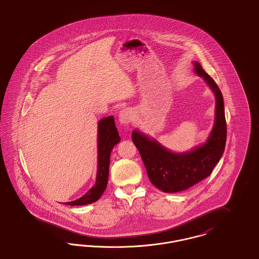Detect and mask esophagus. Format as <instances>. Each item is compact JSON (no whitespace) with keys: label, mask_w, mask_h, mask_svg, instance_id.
I'll list each match as a JSON object with an SVG mask.
<instances>
[{"label":"esophagus","mask_w":259,"mask_h":259,"mask_svg":"<svg viewBox=\"0 0 259 259\" xmlns=\"http://www.w3.org/2000/svg\"><path fill=\"white\" fill-rule=\"evenodd\" d=\"M118 119L119 122L123 125H128L131 123V121L133 120V113L129 109H124L119 112L118 115Z\"/></svg>","instance_id":"obj_1"}]
</instances>
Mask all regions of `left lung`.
Instances as JSON below:
<instances>
[{"instance_id": "obj_1", "label": "left lung", "mask_w": 259, "mask_h": 259, "mask_svg": "<svg viewBox=\"0 0 259 259\" xmlns=\"http://www.w3.org/2000/svg\"><path fill=\"white\" fill-rule=\"evenodd\" d=\"M195 73L202 76L215 96V120L208 141L188 152L175 153L158 142L134 130L132 141L146 166L148 179L163 192L185 190L206 179L222 158L226 143V120L222 91L200 63L194 62Z\"/></svg>"}]
</instances>
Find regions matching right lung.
Listing matches in <instances>:
<instances>
[{"mask_svg":"<svg viewBox=\"0 0 259 259\" xmlns=\"http://www.w3.org/2000/svg\"><path fill=\"white\" fill-rule=\"evenodd\" d=\"M120 141L114 117L108 116L102 118L98 123V169L96 184L79 199L66 204L70 206H81L94 203L104 193L109 178L110 156L112 148Z\"/></svg>","mask_w":259,"mask_h":259,"instance_id":"right-lung-1","label":"right lung"}]
</instances>
